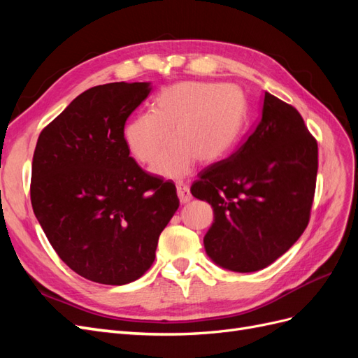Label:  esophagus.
<instances>
[{"label": "esophagus", "instance_id": "34e87169", "mask_svg": "<svg viewBox=\"0 0 358 358\" xmlns=\"http://www.w3.org/2000/svg\"><path fill=\"white\" fill-rule=\"evenodd\" d=\"M176 188H178V197H179V200H180L182 204H185V203L191 201L192 196H191L189 188H188L187 185H183V183H178Z\"/></svg>", "mask_w": 358, "mask_h": 358}]
</instances>
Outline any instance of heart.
Masks as SVG:
<instances>
[{
  "label": "heart",
  "mask_w": 358,
  "mask_h": 358,
  "mask_svg": "<svg viewBox=\"0 0 358 358\" xmlns=\"http://www.w3.org/2000/svg\"><path fill=\"white\" fill-rule=\"evenodd\" d=\"M245 109L239 86L179 82L158 94L152 113L129 119L124 142L138 162L150 164L171 137L175 143L152 170L164 178H182L197 159L200 164H213L230 152L241 134Z\"/></svg>",
  "instance_id": "heart-1"
}]
</instances>
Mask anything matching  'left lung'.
<instances>
[{
  "label": "left lung",
  "mask_w": 358,
  "mask_h": 358,
  "mask_svg": "<svg viewBox=\"0 0 358 358\" xmlns=\"http://www.w3.org/2000/svg\"><path fill=\"white\" fill-rule=\"evenodd\" d=\"M317 171L318 145L301 115L264 92L254 131L191 187L194 197L213 208L206 254L241 273L272 264L308 227Z\"/></svg>",
  "instance_id": "obj_1"
}]
</instances>
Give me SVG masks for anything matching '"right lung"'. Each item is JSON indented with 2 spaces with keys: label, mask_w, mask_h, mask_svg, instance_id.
I'll list each match as a JSON object with an SVG mask.
<instances>
[{
  "label": "right lung",
  "mask_w": 358,
  "mask_h": 358,
  "mask_svg": "<svg viewBox=\"0 0 358 358\" xmlns=\"http://www.w3.org/2000/svg\"><path fill=\"white\" fill-rule=\"evenodd\" d=\"M148 82L82 92L43 128L32 157L31 204L48 241L76 273L124 285L146 273L179 208L175 183L150 176L124 142Z\"/></svg>",
  "instance_id": "obj_1"
}]
</instances>
